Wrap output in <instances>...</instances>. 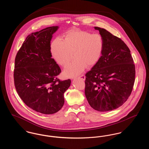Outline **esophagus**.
Instances as JSON below:
<instances>
[{"mask_svg":"<svg viewBox=\"0 0 149 149\" xmlns=\"http://www.w3.org/2000/svg\"><path fill=\"white\" fill-rule=\"evenodd\" d=\"M78 79H79V80H82V81H84L85 79V76H84V75H82V76H81V77H79V78H78Z\"/></svg>","mask_w":149,"mask_h":149,"instance_id":"34e87169","label":"esophagus"}]
</instances>
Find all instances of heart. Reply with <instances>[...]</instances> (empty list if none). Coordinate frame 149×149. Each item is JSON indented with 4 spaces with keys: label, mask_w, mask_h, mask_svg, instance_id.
I'll return each mask as SVG.
<instances>
[{
    "label": "heart",
    "mask_w": 149,
    "mask_h": 149,
    "mask_svg": "<svg viewBox=\"0 0 149 149\" xmlns=\"http://www.w3.org/2000/svg\"><path fill=\"white\" fill-rule=\"evenodd\" d=\"M64 41L55 38L50 46L52 58L62 66H66L74 53V61L64 69V75L74 78L82 74L86 68L91 69L99 62L104 50V40L99 34L79 29H71L64 35Z\"/></svg>",
    "instance_id": "1"
}]
</instances>
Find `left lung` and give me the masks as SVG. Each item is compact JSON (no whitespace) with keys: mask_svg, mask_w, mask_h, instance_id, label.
<instances>
[{"mask_svg":"<svg viewBox=\"0 0 149 149\" xmlns=\"http://www.w3.org/2000/svg\"><path fill=\"white\" fill-rule=\"evenodd\" d=\"M104 40L102 56L85 74V94L89 105L99 112L121 106L130 97L135 82V66L127 46L120 38L98 27Z\"/></svg>","mask_w":149,"mask_h":149,"instance_id":"left-lung-1","label":"left lung"}]
</instances>
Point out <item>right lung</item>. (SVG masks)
Wrapping results in <instances>:
<instances>
[{"label":"right lung","mask_w":149,"mask_h":149,"mask_svg":"<svg viewBox=\"0 0 149 149\" xmlns=\"http://www.w3.org/2000/svg\"><path fill=\"white\" fill-rule=\"evenodd\" d=\"M58 26L43 29L28 36L15 58L14 85L23 102L36 112L51 114L64 104V93L70 79L60 81L61 72L50 51L52 35Z\"/></svg>","instance_id":"obj_1"}]
</instances>
